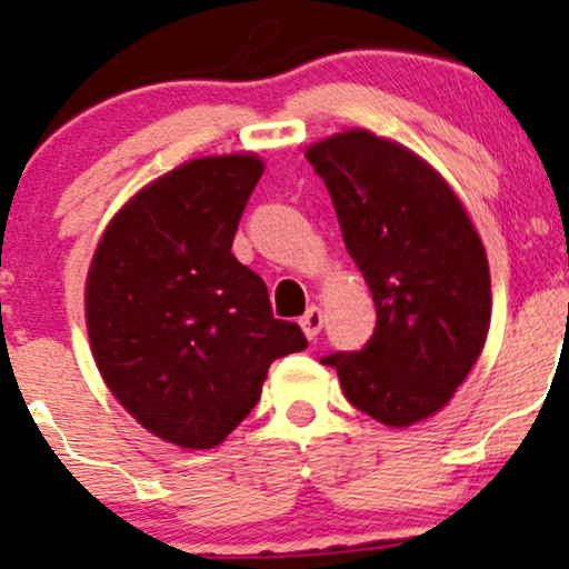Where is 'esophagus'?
Wrapping results in <instances>:
<instances>
[{
  "mask_svg": "<svg viewBox=\"0 0 569 569\" xmlns=\"http://www.w3.org/2000/svg\"><path fill=\"white\" fill-rule=\"evenodd\" d=\"M299 327H302V332L308 335V340H316V337L321 335V327H323L321 308H308V313L299 318Z\"/></svg>",
  "mask_w": 569,
  "mask_h": 569,
  "instance_id": "34e87169",
  "label": "esophagus"
}]
</instances>
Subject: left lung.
I'll return each mask as SVG.
<instances>
[{"instance_id": "obj_1", "label": "left lung", "mask_w": 569, "mask_h": 569, "mask_svg": "<svg viewBox=\"0 0 569 569\" xmlns=\"http://www.w3.org/2000/svg\"><path fill=\"white\" fill-rule=\"evenodd\" d=\"M305 156L378 313L361 351L321 361L356 410L410 427L453 397L486 342L491 280L480 237L446 180L397 142L356 129Z\"/></svg>"}]
</instances>
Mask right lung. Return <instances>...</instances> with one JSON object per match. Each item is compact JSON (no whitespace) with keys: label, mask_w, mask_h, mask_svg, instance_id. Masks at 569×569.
Instances as JSON below:
<instances>
[{"label":"right lung","mask_w":569,"mask_h":569,"mask_svg":"<svg viewBox=\"0 0 569 569\" xmlns=\"http://www.w3.org/2000/svg\"><path fill=\"white\" fill-rule=\"evenodd\" d=\"M261 172L251 153L189 161L137 193L93 253L86 321L99 372L174 446H218L256 408L272 361L308 348L232 253Z\"/></svg>","instance_id":"obj_1"}]
</instances>
